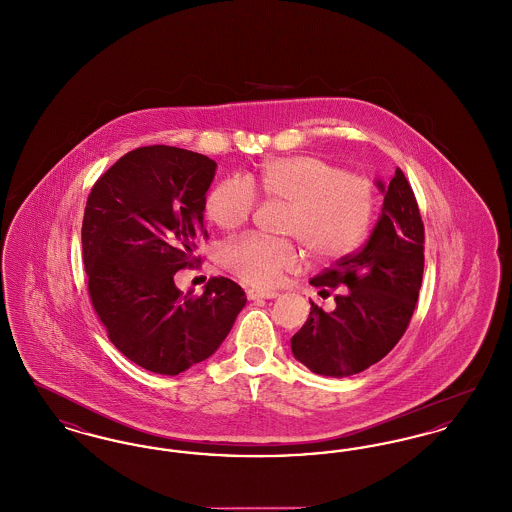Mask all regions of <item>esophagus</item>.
I'll return each mask as SVG.
<instances>
[{"mask_svg": "<svg viewBox=\"0 0 512 512\" xmlns=\"http://www.w3.org/2000/svg\"><path fill=\"white\" fill-rule=\"evenodd\" d=\"M278 293L268 292V290H255V288H249L247 290V297L249 299H274Z\"/></svg>", "mask_w": 512, "mask_h": 512, "instance_id": "obj_1", "label": "esophagus"}]
</instances>
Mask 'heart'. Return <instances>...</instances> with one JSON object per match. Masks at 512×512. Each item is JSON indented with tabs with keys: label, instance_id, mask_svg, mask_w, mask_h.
Instances as JSON below:
<instances>
[{
	"label": "heart",
	"instance_id": "1",
	"mask_svg": "<svg viewBox=\"0 0 512 512\" xmlns=\"http://www.w3.org/2000/svg\"><path fill=\"white\" fill-rule=\"evenodd\" d=\"M265 195L292 205L286 232L301 240L313 257L336 261L365 242L374 219L376 194L370 178L347 172L322 155L270 159L257 172ZM257 194L249 180L232 176L219 182L205 201V213L222 230H234L253 215ZM299 249L290 240L247 234L220 249V263L251 286H276L299 265Z\"/></svg>",
	"mask_w": 512,
	"mask_h": 512
}]
</instances>
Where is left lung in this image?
<instances>
[{"label": "left lung", "mask_w": 512, "mask_h": 512, "mask_svg": "<svg viewBox=\"0 0 512 512\" xmlns=\"http://www.w3.org/2000/svg\"><path fill=\"white\" fill-rule=\"evenodd\" d=\"M384 194L382 215L357 253L322 270L311 284L320 297L334 293V311L311 301V313L292 351L299 363L322 376L359 374L382 361L405 334L424 272V222L411 184L401 169Z\"/></svg>", "instance_id": "1"}]
</instances>
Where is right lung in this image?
I'll return each instance as SVG.
<instances>
[{"instance_id":"right-lung-1","label":"right lung","mask_w":512,"mask_h":512,"mask_svg":"<svg viewBox=\"0 0 512 512\" xmlns=\"http://www.w3.org/2000/svg\"><path fill=\"white\" fill-rule=\"evenodd\" d=\"M217 163L171 146L128 151L98 178L82 220V259L92 307L111 343L132 363L176 376L209 359L245 292L215 276L205 292H180L174 274L194 267L207 238L205 194Z\"/></svg>"}]
</instances>
